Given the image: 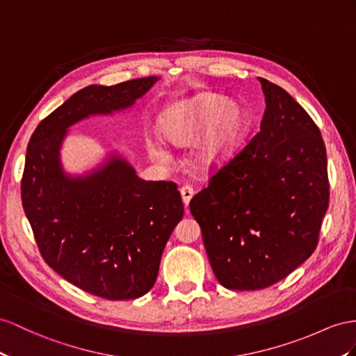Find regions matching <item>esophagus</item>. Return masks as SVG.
<instances>
[{
  "mask_svg": "<svg viewBox=\"0 0 356 356\" xmlns=\"http://www.w3.org/2000/svg\"><path fill=\"white\" fill-rule=\"evenodd\" d=\"M180 194H181V200H184V204L186 207L189 204V202H191V198L194 197V188L189 186V185L181 186L180 188Z\"/></svg>",
  "mask_w": 356,
  "mask_h": 356,
  "instance_id": "obj_1",
  "label": "esophagus"
}]
</instances>
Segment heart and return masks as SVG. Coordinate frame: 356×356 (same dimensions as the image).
Returning a JSON list of instances; mask_svg holds the SVG:
<instances>
[{
    "label": "heart",
    "instance_id": "obj_1",
    "mask_svg": "<svg viewBox=\"0 0 356 356\" xmlns=\"http://www.w3.org/2000/svg\"><path fill=\"white\" fill-rule=\"evenodd\" d=\"M248 124V113L242 105L225 104V97L207 93L172 105L162 117L161 132L171 143L186 145L208 125L197 159L203 165H220L233 156Z\"/></svg>",
    "mask_w": 356,
    "mask_h": 356
}]
</instances>
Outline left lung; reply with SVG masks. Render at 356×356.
Segmentation results:
<instances>
[{
    "label": "left lung",
    "instance_id": "1",
    "mask_svg": "<svg viewBox=\"0 0 356 356\" xmlns=\"http://www.w3.org/2000/svg\"><path fill=\"white\" fill-rule=\"evenodd\" d=\"M260 131L189 202L218 281L260 290L312 256L330 206L325 143L284 88L259 78Z\"/></svg>",
    "mask_w": 356,
    "mask_h": 356
}]
</instances>
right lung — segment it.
Masks as SVG:
<instances>
[{"instance_id": "add662e5", "label": "right lung", "mask_w": 356, "mask_h": 356, "mask_svg": "<svg viewBox=\"0 0 356 356\" xmlns=\"http://www.w3.org/2000/svg\"><path fill=\"white\" fill-rule=\"evenodd\" d=\"M90 86L35 127L21 179V198L43 260L87 293L140 298L153 287L162 251L184 216L175 181H145L122 159L86 179H67L58 149L69 126L91 114L131 106L156 81Z\"/></svg>"}]
</instances>
